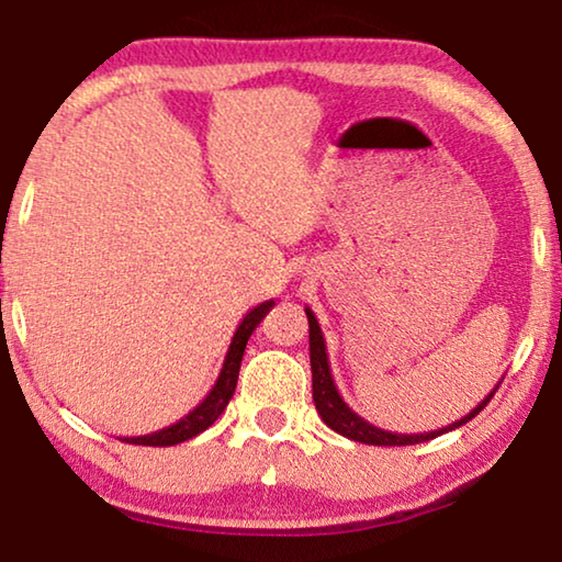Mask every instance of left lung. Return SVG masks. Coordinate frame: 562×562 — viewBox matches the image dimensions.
<instances>
[{
  "label": "left lung",
  "instance_id": "1",
  "mask_svg": "<svg viewBox=\"0 0 562 562\" xmlns=\"http://www.w3.org/2000/svg\"><path fill=\"white\" fill-rule=\"evenodd\" d=\"M305 316H308V345H311V375H314V402H316V409L318 415H322V420L329 425L334 432H339V436L350 438V440H358V443H368V446H415V443H425V440H432L438 436H443V432L449 430H457L461 428L464 423H470L472 417H477L482 409L487 407V402L493 400V394L498 392V386L490 392L485 400H482L477 407H474L470 415H464L461 420L446 425V428L440 430H430V432H392V430H381L371 425L363 417L358 415V412H352L347 407V402L342 400V394L337 392V386H334V379H331V368H329V358H326V342H324V334H322V326H318L314 311L305 308Z\"/></svg>",
  "mask_w": 562,
  "mask_h": 562
}]
</instances>
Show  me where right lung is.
Returning <instances> with one entry per match:
<instances>
[{
	"mask_svg": "<svg viewBox=\"0 0 562 562\" xmlns=\"http://www.w3.org/2000/svg\"><path fill=\"white\" fill-rule=\"evenodd\" d=\"M272 305H274V301H265L244 316V322L238 324L236 334H233L228 355H225V363H223V368H220L215 386L210 389V394L204 396V400L199 402L196 407L189 412V415H183L179 423L168 425V428H162V430L147 432V436H132V438L126 436L122 440H126V443H134V446H176V443H183V440L199 436L202 430H207L210 425L215 423L220 415H223V409L228 407V402L233 400V392H236V383H238L240 360H244L248 337H251V331L257 329L259 322L267 316V311L272 308Z\"/></svg>",
	"mask_w": 562,
	"mask_h": 562,
	"instance_id": "obj_1",
	"label": "right lung"
}]
</instances>
